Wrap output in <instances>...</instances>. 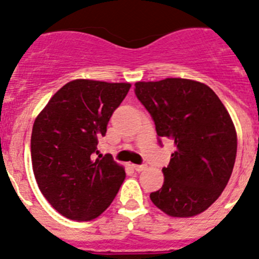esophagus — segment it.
Segmentation results:
<instances>
[{
    "mask_svg": "<svg viewBox=\"0 0 259 259\" xmlns=\"http://www.w3.org/2000/svg\"><path fill=\"white\" fill-rule=\"evenodd\" d=\"M132 167H134V169H136L137 172H142V170H145L146 168H148L146 164H134Z\"/></svg>",
    "mask_w": 259,
    "mask_h": 259,
    "instance_id": "34e87169",
    "label": "esophagus"
}]
</instances>
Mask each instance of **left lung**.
I'll return each mask as SVG.
<instances>
[{"instance_id":"1","label":"left lung","mask_w":259,"mask_h":259,"mask_svg":"<svg viewBox=\"0 0 259 259\" xmlns=\"http://www.w3.org/2000/svg\"><path fill=\"white\" fill-rule=\"evenodd\" d=\"M135 94L155 123L156 135L175 144L164 184L150 194L170 217H193L212 205L234 169L238 139L229 111L212 89L191 79L135 83Z\"/></svg>"}]
</instances>
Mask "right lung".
<instances>
[{
  "mask_svg": "<svg viewBox=\"0 0 259 259\" xmlns=\"http://www.w3.org/2000/svg\"><path fill=\"white\" fill-rule=\"evenodd\" d=\"M130 83L75 79L35 118L30 154L35 181L52 207L75 221H91L111 204L125 179L110 154L97 156L114 110Z\"/></svg>",
  "mask_w": 259,
  "mask_h": 259,
  "instance_id": "1",
  "label": "right lung"
}]
</instances>
